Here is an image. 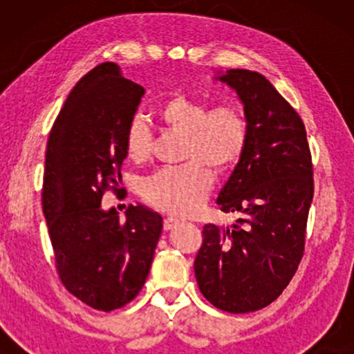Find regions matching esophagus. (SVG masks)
Masks as SVG:
<instances>
[{
	"instance_id": "34e87169",
	"label": "esophagus",
	"mask_w": 354,
	"mask_h": 354,
	"mask_svg": "<svg viewBox=\"0 0 354 354\" xmlns=\"http://www.w3.org/2000/svg\"><path fill=\"white\" fill-rule=\"evenodd\" d=\"M178 224H180V221L176 219V217H166V219H164V229L166 230H171Z\"/></svg>"
}]
</instances>
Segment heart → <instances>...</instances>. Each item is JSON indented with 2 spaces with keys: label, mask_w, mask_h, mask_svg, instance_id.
I'll list each match as a JSON object with an SVG mask.
<instances>
[{
  "label": "heart",
  "mask_w": 354,
  "mask_h": 354,
  "mask_svg": "<svg viewBox=\"0 0 354 354\" xmlns=\"http://www.w3.org/2000/svg\"><path fill=\"white\" fill-rule=\"evenodd\" d=\"M158 119L171 132L185 137L180 167L161 169L142 185L148 205L171 214L200 209L212 187V171L227 172L243 156L248 143L245 115L234 106H209L185 95H176L159 106ZM153 138L143 120L135 119L125 132V151L135 162L147 161Z\"/></svg>",
  "instance_id": "heart-1"
}]
</instances>
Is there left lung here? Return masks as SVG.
I'll list each match as a JSON object with an SVG mask.
<instances>
[{"instance_id":"8db88e82","label":"left lung","mask_w":354,"mask_h":354,"mask_svg":"<svg viewBox=\"0 0 354 354\" xmlns=\"http://www.w3.org/2000/svg\"><path fill=\"white\" fill-rule=\"evenodd\" d=\"M216 80L243 104L248 143L219 192L234 225L203 227L195 259L198 287L222 311L243 314L274 301L297 272L314 195L306 129L297 111L258 72L229 69Z\"/></svg>"}]
</instances>
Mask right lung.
Here are the masks:
<instances>
[{
	"label": "right lung",
	"mask_w": 354,
	"mask_h": 354,
	"mask_svg": "<svg viewBox=\"0 0 354 354\" xmlns=\"http://www.w3.org/2000/svg\"><path fill=\"white\" fill-rule=\"evenodd\" d=\"M145 88L103 62L77 82L48 137L41 205L56 269L69 292L98 311L132 301L151 268L162 217L130 205L101 207L127 158L125 132Z\"/></svg>",
	"instance_id": "obj_1"
}]
</instances>
